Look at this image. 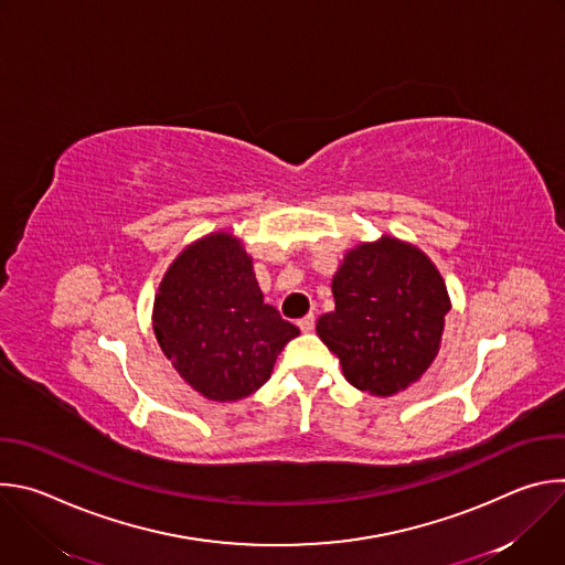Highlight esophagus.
Segmentation results:
<instances>
[{
  "label": "esophagus",
  "instance_id": "esophagus-1",
  "mask_svg": "<svg viewBox=\"0 0 565 565\" xmlns=\"http://www.w3.org/2000/svg\"><path fill=\"white\" fill-rule=\"evenodd\" d=\"M297 327L301 329V333H310L315 329V315H306L297 321Z\"/></svg>",
  "mask_w": 565,
  "mask_h": 565
}]
</instances>
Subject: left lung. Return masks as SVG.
<instances>
[{
  "mask_svg": "<svg viewBox=\"0 0 565 565\" xmlns=\"http://www.w3.org/2000/svg\"><path fill=\"white\" fill-rule=\"evenodd\" d=\"M335 310L317 335L360 391L388 397L418 382L440 351L451 299L436 264L414 244L382 234L347 250L333 275Z\"/></svg>",
  "mask_w": 565,
  "mask_h": 565,
  "instance_id": "1",
  "label": "left lung"
}]
</instances>
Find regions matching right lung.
<instances>
[{
	"instance_id": "1",
	"label": "right lung",
	"mask_w": 565,
	"mask_h": 565,
	"mask_svg": "<svg viewBox=\"0 0 565 565\" xmlns=\"http://www.w3.org/2000/svg\"><path fill=\"white\" fill-rule=\"evenodd\" d=\"M151 327L163 355L205 399L236 402L262 388L299 335L264 301L253 257L232 232H210L179 253L158 284Z\"/></svg>"
}]
</instances>
